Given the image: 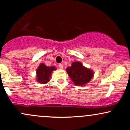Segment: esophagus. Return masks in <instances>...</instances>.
<instances>
[{
  "label": "esophagus",
  "mask_w": 130,
  "mask_h": 130,
  "mask_svg": "<svg viewBox=\"0 0 130 130\" xmlns=\"http://www.w3.org/2000/svg\"><path fill=\"white\" fill-rule=\"evenodd\" d=\"M58 67L60 69H63V65L62 64H59V65H58Z\"/></svg>",
  "instance_id": "34e87169"
}]
</instances>
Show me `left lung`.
Wrapping results in <instances>:
<instances>
[{
	"label": "left lung",
	"instance_id": "1",
	"mask_svg": "<svg viewBox=\"0 0 130 130\" xmlns=\"http://www.w3.org/2000/svg\"><path fill=\"white\" fill-rule=\"evenodd\" d=\"M69 76L75 85L85 86L93 77L94 72L92 70L83 66L80 61H73L71 67L66 69Z\"/></svg>",
	"mask_w": 130,
	"mask_h": 130
}]
</instances>
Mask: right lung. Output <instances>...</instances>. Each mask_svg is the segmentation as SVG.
I'll return each mask as SVG.
<instances>
[{"label":"right lung","mask_w":130,"mask_h":130,"mask_svg":"<svg viewBox=\"0 0 130 130\" xmlns=\"http://www.w3.org/2000/svg\"><path fill=\"white\" fill-rule=\"evenodd\" d=\"M55 70H57L55 67H48L43 63H41L36 70L37 82L41 84L47 83L50 80L52 73Z\"/></svg>","instance_id":"obj_1"}]
</instances>
